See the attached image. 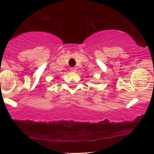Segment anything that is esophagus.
I'll return each instance as SVG.
<instances>
[{"instance_id": "34e87169", "label": "esophagus", "mask_w": 154, "mask_h": 154, "mask_svg": "<svg viewBox=\"0 0 154 154\" xmlns=\"http://www.w3.org/2000/svg\"><path fill=\"white\" fill-rule=\"evenodd\" d=\"M70 70L72 71V72H76L77 68H70Z\"/></svg>"}]
</instances>
